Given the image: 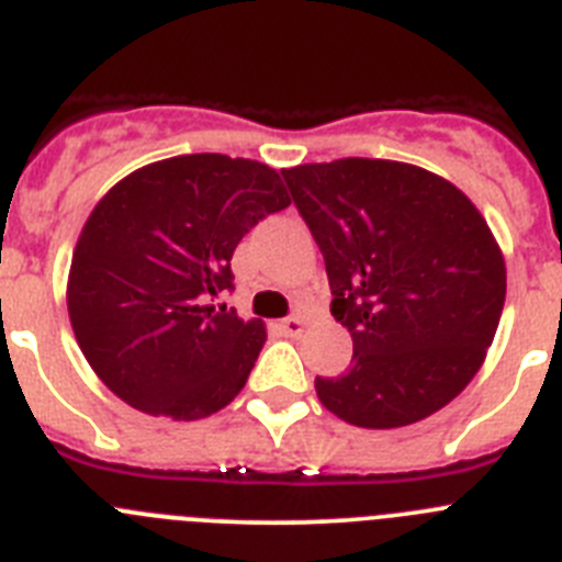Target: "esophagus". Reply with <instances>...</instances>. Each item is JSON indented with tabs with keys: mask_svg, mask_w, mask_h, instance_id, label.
Wrapping results in <instances>:
<instances>
[{
	"mask_svg": "<svg viewBox=\"0 0 562 562\" xmlns=\"http://www.w3.org/2000/svg\"><path fill=\"white\" fill-rule=\"evenodd\" d=\"M304 317H297V315H292V317H284V321H281V324H278V329L284 331L286 337H297L301 335V331H304Z\"/></svg>",
	"mask_w": 562,
	"mask_h": 562,
	"instance_id": "34e87169",
	"label": "esophagus"
}]
</instances>
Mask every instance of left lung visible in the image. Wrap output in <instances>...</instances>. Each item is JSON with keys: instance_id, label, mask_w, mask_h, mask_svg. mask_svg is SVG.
<instances>
[{"instance_id": "left-lung-1", "label": "left lung", "mask_w": 562, "mask_h": 562, "mask_svg": "<svg viewBox=\"0 0 562 562\" xmlns=\"http://www.w3.org/2000/svg\"><path fill=\"white\" fill-rule=\"evenodd\" d=\"M324 252L331 315L351 331L324 408L357 428L414 425L467 389L493 346L506 267L479 207L439 173L346 157L284 168Z\"/></svg>"}]
</instances>
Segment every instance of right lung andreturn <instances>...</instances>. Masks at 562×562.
Instances as JSON below:
<instances>
[{
  "label": "right lung",
  "mask_w": 562,
  "mask_h": 562,
  "mask_svg": "<svg viewBox=\"0 0 562 562\" xmlns=\"http://www.w3.org/2000/svg\"><path fill=\"white\" fill-rule=\"evenodd\" d=\"M290 202L276 168L227 154L168 157L109 188L72 250L67 310L112 394L186 422L233 402L267 329L213 301L233 290L245 233Z\"/></svg>",
  "instance_id": "add662e5"
}]
</instances>
